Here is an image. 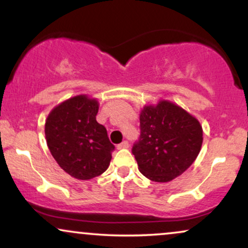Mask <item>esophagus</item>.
<instances>
[{"mask_svg": "<svg viewBox=\"0 0 248 248\" xmlns=\"http://www.w3.org/2000/svg\"><path fill=\"white\" fill-rule=\"evenodd\" d=\"M129 147V143H128L127 141H124V142H121L120 144H118V149H124V148H128Z\"/></svg>", "mask_w": 248, "mask_h": 248, "instance_id": "34e87169", "label": "esophagus"}]
</instances>
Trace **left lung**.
Instances as JSON below:
<instances>
[{
    "instance_id": "obj_1",
    "label": "left lung",
    "mask_w": 248,
    "mask_h": 248,
    "mask_svg": "<svg viewBox=\"0 0 248 248\" xmlns=\"http://www.w3.org/2000/svg\"><path fill=\"white\" fill-rule=\"evenodd\" d=\"M140 129L132 153L140 172L150 181H172L191 166L201 152L203 129L199 121L168 100L143 107Z\"/></svg>"
}]
</instances>
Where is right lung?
I'll use <instances>...</instances> for the list:
<instances>
[{
    "label": "right lung",
    "instance_id": "1",
    "mask_svg": "<svg viewBox=\"0 0 248 248\" xmlns=\"http://www.w3.org/2000/svg\"><path fill=\"white\" fill-rule=\"evenodd\" d=\"M99 102L87 95L67 99L50 112L45 139L59 167L77 179H91L107 170L114 146L96 122Z\"/></svg>",
    "mask_w": 248,
    "mask_h": 248
}]
</instances>
